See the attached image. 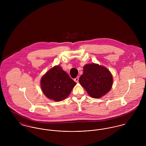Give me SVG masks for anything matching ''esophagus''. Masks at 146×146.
Here are the masks:
<instances>
[{
  "instance_id": "1",
  "label": "esophagus",
  "mask_w": 146,
  "mask_h": 146,
  "mask_svg": "<svg viewBox=\"0 0 146 146\" xmlns=\"http://www.w3.org/2000/svg\"><path fill=\"white\" fill-rule=\"evenodd\" d=\"M74 80H75V82H76V83H78L79 82V77H76L75 79H74Z\"/></svg>"
}]
</instances>
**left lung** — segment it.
Returning a JSON list of instances; mask_svg holds the SVG:
<instances>
[{
    "instance_id": "obj_1",
    "label": "left lung",
    "mask_w": 146,
    "mask_h": 146,
    "mask_svg": "<svg viewBox=\"0 0 146 146\" xmlns=\"http://www.w3.org/2000/svg\"><path fill=\"white\" fill-rule=\"evenodd\" d=\"M79 82L91 97L100 98L111 90L113 77L106 67L93 63L84 66Z\"/></svg>"
}]
</instances>
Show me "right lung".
Instances as JSON below:
<instances>
[{"mask_svg":"<svg viewBox=\"0 0 146 146\" xmlns=\"http://www.w3.org/2000/svg\"><path fill=\"white\" fill-rule=\"evenodd\" d=\"M76 84L60 65L55 66L48 70L40 80L44 94L48 98L56 102L66 99Z\"/></svg>","mask_w":146,"mask_h":146,"instance_id":"obj_1","label":"right lung"}]
</instances>
